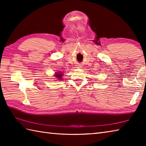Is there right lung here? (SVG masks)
I'll return each instance as SVG.
<instances>
[{
  "label": "right lung",
  "instance_id": "1",
  "mask_svg": "<svg viewBox=\"0 0 146 146\" xmlns=\"http://www.w3.org/2000/svg\"><path fill=\"white\" fill-rule=\"evenodd\" d=\"M62 74H61V73H57L56 74V77H57V78H59V79H61V78H62Z\"/></svg>",
  "mask_w": 146,
  "mask_h": 146
}]
</instances>
